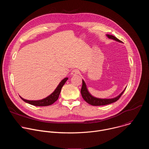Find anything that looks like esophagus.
<instances>
[{
  "label": "esophagus",
  "mask_w": 149,
  "mask_h": 149,
  "mask_svg": "<svg viewBox=\"0 0 149 149\" xmlns=\"http://www.w3.org/2000/svg\"><path fill=\"white\" fill-rule=\"evenodd\" d=\"M78 73H79L78 71L75 69V70H73L71 71V75H75L78 74Z\"/></svg>",
  "instance_id": "obj_1"
}]
</instances>
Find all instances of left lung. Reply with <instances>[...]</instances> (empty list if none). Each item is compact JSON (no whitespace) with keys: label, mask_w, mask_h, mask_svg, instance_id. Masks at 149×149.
Returning a JSON list of instances; mask_svg holds the SVG:
<instances>
[{"label":"left lung","mask_w":149,"mask_h":149,"mask_svg":"<svg viewBox=\"0 0 149 149\" xmlns=\"http://www.w3.org/2000/svg\"><path fill=\"white\" fill-rule=\"evenodd\" d=\"M106 36H107L109 39H113V40H116L119 42H122V41H121L120 40L117 39L114 36H113L111 35H108V34L106 35ZM125 88L123 91V92L119 95H118L117 97H116L115 98H110V99L98 98L93 97L89 93V91L87 88V86H86V83H85L84 81L82 79V88L81 90V95H82V98H84V100L86 101L87 103L90 104V105H94V106H100V105H104L110 104H111L113 102L117 101L120 98L121 95L123 94Z\"/></svg>","instance_id":"8db88e82"}]
</instances>
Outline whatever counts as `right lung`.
Listing matches in <instances>:
<instances>
[{
	"mask_svg": "<svg viewBox=\"0 0 149 149\" xmlns=\"http://www.w3.org/2000/svg\"><path fill=\"white\" fill-rule=\"evenodd\" d=\"M68 78H65L64 79H63L58 84V86H57V87L56 88V89L55 90V91L49 96H48L47 97L42 99V100H25L24 98H23L22 97H21L20 96H19L20 97V98L22 99L23 101H24L25 102L29 103V104L35 105V106H48V105H50L51 104H52L53 103H54L58 99L59 95V94L61 93V88L63 87V85L65 84V82L68 80Z\"/></svg>",
	"mask_w": 149,
	"mask_h": 149,
	"instance_id": "right-lung-1",
	"label": "right lung"
}]
</instances>
